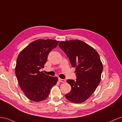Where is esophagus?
<instances>
[{"mask_svg":"<svg viewBox=\"0 0 122 122\" xmlns=\"http://www.w3.org/2000/svg\"><path fill=\"white\" fill-rule=\"evenodd\" d=\"M58 81L61 82H62V83H65L66 82V80L64 79H61L60 78H58Z\"/></svg>","mask_w":122,"mask_h":122,"instance_id":"obj_1","label":"esophagus"}]
</instances>
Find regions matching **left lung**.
<instances>
[{
    "label": "left lung",
    "mask_w": 122,
    "mask_h": 122,
    "mask_svg": "<svg viewBox=\"0 0 122 122\" xmlns=\"http://www.w3.org/2000/svg\"><path fill=\"white\" fill-rule=\"evenodd\" d=\"M75 68V80H67L71 91L65 95L73 103H82L92 95L101 81L103 65L99 55L93 47L78 40L61 41L58 45Z\"/></svg>",
    "instance_id": "left-lung-1"
}]
</instances>
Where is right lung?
Wrapping results in <instances>:
<instances>
[{
  "label": "right lung",
  "instance_id": "right-lung-1",
  "mask_svg": "<svg viewBox=\"0 0 122 122\" xmlns=\"http://www.w3.org/2000/svg\"><path fill=\"white\" fill-rule=\"evenodd\" d=\"M59 41L39 39L31 42L21 51L17 57L15 74L18 83L26 96L34 102L46 99L51 88L57 81V77L40 72L44 68L50 51Z\"/></svg>",
  "mask_w": 122,
  "mask_h": 122
}]
</instances>
